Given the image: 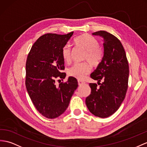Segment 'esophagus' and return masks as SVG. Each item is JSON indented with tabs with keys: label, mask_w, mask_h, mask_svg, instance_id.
Masks as SVG:
<instances>
[{
	"label": "esophagus",
	"mask_w": 147,
	"mask_h": 147,
	"mask_svg": "<svg viewBox=\"0 0 147 147\" xmlns=\"http://www.w3.org/2000/svg\"><path fill=\"white\" fill-rule=\"evenodd\" d=\"M78 84L79 85H81L82 84H84L85 82L83 81V80H78Z\"/></svg>",
	"instance_id": "1"
}]
</instances>
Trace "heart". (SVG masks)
Returning a JSON list of instances; mask_svg holds the SVG:
<instances>
[{
    "mask_svg": "<svg viewBox=\"0 0 147 147\" xmlns=\"http://www.w3.org/2000/svg\"><path fill=\"white\" fill-rule=\"evenodd\" d=\"M76 45L82 47L87 51L85 60L93 66H97L100 62L102 52L99 48V42L97 39L88 34H82L74 39ZM63 61L69 63L71 61V50L69 45L63 46L61 52ZM91 66L88 63H76L68 69L67 73L70 76L83 79L86 75L91 71Z\"/></svg>",
    "mask_w": 147,
    "mask_h": 147,
    "instance_id": "heart-1",
    "label": "heart"
}]
</instances>
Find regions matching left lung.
<instances>
[{
	"mask_svg": "<svg viewBox=\"0 0 147 147\" xmlns=\"http://www.w3.org/2000/svg\"><path fill=\"white\" fill-rule=\"evenodd\" d=\"M103 38V57L90 77L100 84H89L90 95L85 100L86 105L94 115L108 117L119 109L128 89L129 66L121 42L113 35L103 30L93 33ZM102 83L101 84L100 82Z\"/></svg>",
	"mask_w": 147,
	"mask_h": 147,
	"instance_id": "1",
	"label": "left lung"
}]
</instances>
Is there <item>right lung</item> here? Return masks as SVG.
<instances>
[{
	"label": "right lung",
	"mask_w": 147,
	"mask_h": 147,
	"mask_svg": "<svg viewBox=\"0 0 147 147\" xmlns=\"http://www.w3.org/2000/svg\"><path fill=\"white\" fill-rule=\"evenodd\" d=\"M73 34L43 35L32 45L27 56V90L38 112L47 119H55L65 112L78 87L77 79L72 77L59 86L55 85L57 78L66 76L61 72L65 69L61 52Z\"/></svg>",
	"instance_id": "right-lung-1"
}]
</instances>
